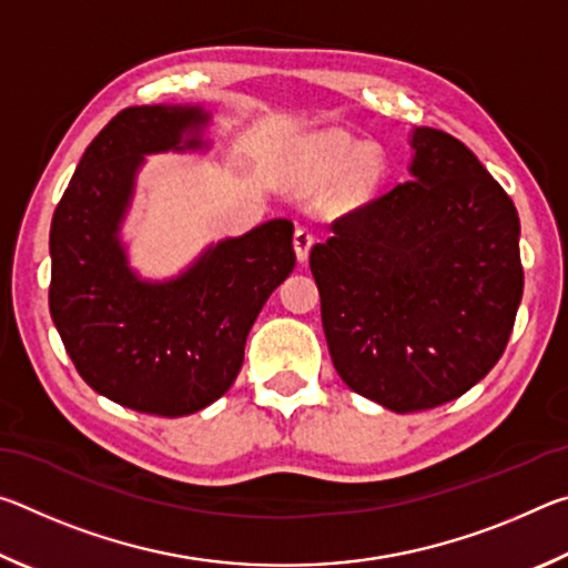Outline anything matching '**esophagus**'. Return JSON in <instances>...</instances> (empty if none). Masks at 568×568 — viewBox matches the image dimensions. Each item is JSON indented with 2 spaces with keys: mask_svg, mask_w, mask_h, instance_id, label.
Returning a JSON list of instances; mask_svg holds the SVG:
<instances>
[{
  "mask_svg": "<svg viewBox=\"0 0 568 568\" xmlns=\"http://www.w3.org/2000/svg\"><path fill=\"white\" fill-rule=\"evenodd\" d=\"M293 247H295L297 261L305 263V261H307V253H311V247H313V235L307 233V230H295Z\"/></svg>",
  "mask_w": 568,
  "mask_h": 568,
  "instance_id": "1",
  "label": "esophagus"
}]
</instances>
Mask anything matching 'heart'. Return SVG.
Wrapping results in <instances>:
<instances>
[{
	"label": "heart",
	"instance_id": "heart-1",
	"mask_svg": "<svg viewBox=\"0 0 568 568\" xmlns=\"http://www.w3.org/2000/svg\"><path fill=\"white\" fill-rule=\"evenodd\" d=\"M285 180L303 192L331 182L325 205L333 213L348 215L376 203L388 180V160L376 142H361L341 128L321 130L287 152Z\"/></svg>",
	"mask_w": 568,
	"mask_h": 568
}]
</instances>
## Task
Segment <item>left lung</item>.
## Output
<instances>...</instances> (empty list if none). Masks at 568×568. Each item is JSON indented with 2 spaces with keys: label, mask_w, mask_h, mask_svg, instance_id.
Wrapping results in <instances>:
<instances>
[{
  "label": "left lung",
  "mask_w": 568,
  "mask_h": 568,
  "mask_svg": "<svg viewBox=\"0 0 568 568\" xmlns=\"http://www.w3.org/2000/svg\"><path fill=\"white\" fill-rule=\"evenodd\" d=\"M408 145L410 180L311 250L335 371L396 413L484 381L524 295L511 197L450 134L413 128Z\"/></svg>",
  "instance_id": "1"
}]
</instances>
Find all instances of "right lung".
Masks as SVG:
<instances>
[{
    "instance_id": "right-lung-1",
    "label": "right lung",
    "mask_w": 568,
    "mask_h": 568,
    "mask_svg": "<svg viewBox=\"0 0 568 568\" xmlns=\"http://www.w3.org/2000/svg\"><path fill=\"white\" fill-rule=\"evenodd\" d=\"M205 104H142L104 124L54 210L50 313L84 383L124 408L190 416L233 386L245 341L295 267L293 223L210 243L170 277L130 263L124 223L150 155L213 150Z\"/></svg>"
}]
</instances>
